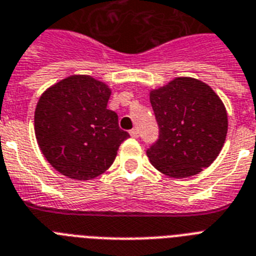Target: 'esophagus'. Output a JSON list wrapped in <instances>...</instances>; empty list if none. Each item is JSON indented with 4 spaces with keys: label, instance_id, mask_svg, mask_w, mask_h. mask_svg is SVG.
<instances>
[{
    "label": "esophagus",
    "instance_id": "1",
    "mask_svg": "<svg viewBox=\"0 0 256 256\" xmlns=\"http://www.w3.org/2000/svg\"><path fill=\"white\" fill-rule=\"evenodd\" d=\"M130 135H132V138H138V135H139L138 128H132V130H130Z\"/></svg>",
    "mask_w": 256,
    "mask_h": 256
}]
</instances>
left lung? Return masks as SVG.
Instances as JSON below:
<instances>
[{
	"instance_id": "1",
	"label": "left lung",
	"mask_w": 256,
	"mask_h": 256,
	"mask_svg": "<svg viewBox=\"0 0 256 256\" xmlns=\"http://www.w3.org/2000/svg\"><path fill=\"white\" fill-rule=\"evenodd\" d=\"M159 139L147 150L154 167L170 178L197 175L221 152L228 134V113L208 84L178 78L150 92Z\"/></svg>"
}]
</instances>
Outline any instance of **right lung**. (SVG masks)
I'll return each mask as SVG.
<instances>
[{"label": "right lung", "instance_id": "obj_1", "mask_svg": "<svg viewBox=\"0 0 256 256\" xmlns=\"http://www.w3.org/2000/svg\"><path fill=\"white\" fill-rule=\"evenodd\" d=\"M112 90L102 81L74 74L40 96L34 116L35 136L51 166L74 180H90L113 164L130 135L106 109Z\"/></svg>", "mask_w": 256, "mask_h": 256}]
</instances>
